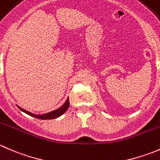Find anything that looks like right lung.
I'll return each mask as SVG.
<instances>
[{
    "mask_svg": "<svg viewBox=\"0 0 160 160\" xmlns=\"http://www.w3.org/2000/svg\"><path fill=\"white\" fill-rule=\"evenodd\" d=\"M17 106L21 111H23V112H25V114H28V115L32 116V117L36 118H38V119H42V120H49V119L56 118L59 117V116H61L62 114H63L64 113L67 111L69 106H70V101H69V98H68L67 99V101H66V102L64 103V104H62L60 108H59L56 109V110L50 111V112L46 113V114H33V113L30 112V111H26V110H25V109L19 107L18 105H17Z\"/></svg>",
    "mask_w": 160,
    "mask_h": 160,
    "instance_id": "obj_1",
    "label": "right lung"
}]
</instances>
